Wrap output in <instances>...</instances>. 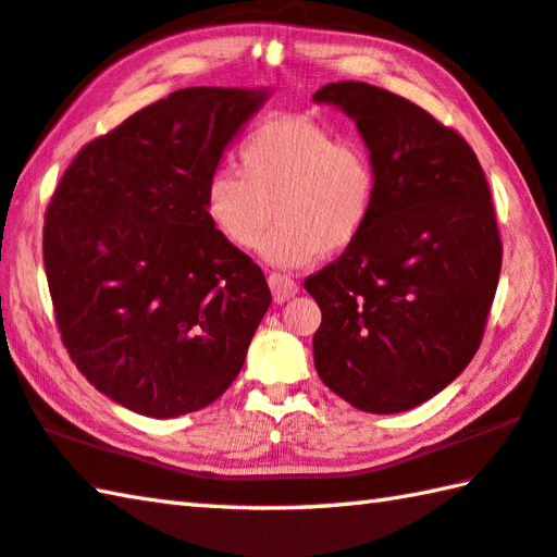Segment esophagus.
Masks as SVG:
<instances>
[{"mask_svg": "<svg viewBox=\"0 0 557 557\" xmlns=\"http://www.w3.org/2000/svg\"><path fill=\"white\" fill-rule=\"evenodd\" d=\"M269 288H271V296H274L276 302H286L298 293V283L290 276L269 274Z\"/></svg>", "mask_w": 557, "mask_h": 557, "instance_id": "esophagus-1", "label": "esophagus"}]
</instances>
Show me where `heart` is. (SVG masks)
<instances>
[{
  "instance_id": "obj_1",
  "label": "heart",
  "mask_w": 557,
  "mask_h": 557,
  "mask_svg": "<svg viewBox=\"0 0 557 557\" xmlns=\"http://www.w3.org/2000/svg\"><path fill=\"white\" fill-rule=\"evenodd\" d=\"M237 172L220 170L206 182L208 223L233 249L251 251L276 214L280 225L261 257L283 269L349 249L369 225L381 186L361 140H337L308 115L259 123L239 145Z\"/></svg>"
}]
</instances>
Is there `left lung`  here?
<instances>
[{"label": "left lung", "instance_id": "8db88e82", "mask_svg": "<svg viewBox=\"0 0 557 557\" xmlns=\"http://www.w3.org/2000/svg\"><path fill=\"white\" fill-rule=\"evenodd\" d=\"M312 99L349 115L381 176L361 237L306 278L322 310L314 369L361 412H405L482 342L502 269L490 186L470 145L397 94L334 82Z\"/></svg>", "mask_w": 557, "mask_h": 557}]
</instances>
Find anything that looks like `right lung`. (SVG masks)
Instances as JSON below:
<instances>
[{"instance_id":"obj_1","label":"right lung","mask_w":557,"mask_h":557,"mask_svg":"<svg viewBox=\"0 0 557 557\" xmlns=\"http://www.w3.org/2000/svg\"><path fill=\"white\" fill-rule=\"evenodd\" d=\"M269 94L174 91L84 145L52 194L44 261L62 344L133 412L218 400L269 310L261 269L203 211L206 182Z\"/></svg>"}]
</instances>
